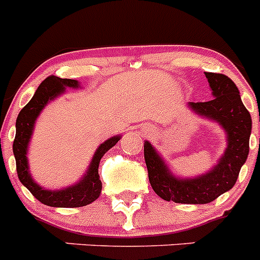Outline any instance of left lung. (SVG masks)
<instances>
[{
	"label": "left lung",
	"mask_w": 260,
	"mask_h": 260,
	"mask_svg": "<svg viewBox=\"0 0 260 260\" xmlns=\"http://www.w3.org/2000/svg\"><path fill=\"white\" fill-rule=\"evenodd\" d=\"M204 74L213 99L204 103H190V108L201 116L215 119L224 127L228 134V147L212 171L197 178L181 180L169 172L151 143L144 142V160L150 183L153 191L164 201L185 204H206L215 201L233 187L249 155L251 116L241 102L240 91L226 75Z\"/></svg>",
	"instance_id": "obj_1"
}]
</instances>
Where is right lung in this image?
I'll list each match as a JSON object with an SVG mask.
<instances>
[{
	"mask_svg": "<svg viewBox=\"0 0 260 260\" xmlns=\"http://www.w3.org/2000/svg\"><path fill=\"white\" fill-rule=\"evenodd\" d=\"M79 84L74 79H62V78L54 77V75L48 77L47 79L41 82L28 104L20 110L19 114H18L17 123H15L17 133H15V139H14L13 143V152L15 156L17 173L19 177V181L26 186L39 202L50 206V207H83V206H87V204L96 201L102 192V181H100V176H99L100 160L104 156V153L119 141V137H113L100 144V147L95 152L92 161L89 164L88 172L77 185L70 186L68 189L58 190V191H52V190L43 189L32 180L31 174L28 172L26 155L36 118L43 110V108L50 100H53L59 93L65 91V87L77 88Z\"/></svg>",
	"mask_w": 260,
	"mask_h": 260,
	"instance_id": "right-lung-1",
	"label": "right lung"
}]
</instances>
